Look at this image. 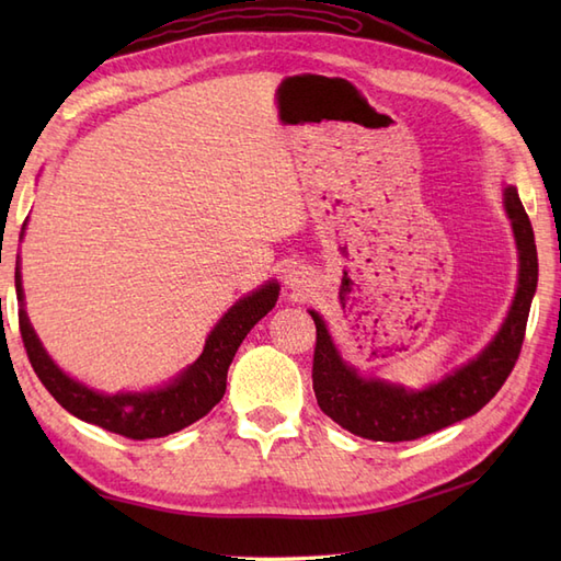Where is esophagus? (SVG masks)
<instances>
[{"mask_svg": "<svg viewBox=\"0 0 561 561\" xmlns=\"http://www.w3.org/2000/svg\"><path fill=\"white\" fill-rule=\"evenodd\" d=\"M313 287V279H311V272H306L304 267H294L287 274V289H291V294L296 296H304L311 291Z\"/></svg>", "mask_w": 561, "mask_h": 561, "instance_id": "obj_1", "label": "esophagus"}]
</instances>
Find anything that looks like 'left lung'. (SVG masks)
<instances>
[{"label":"left lung","instance_id":"left-lung-1","mask_svg":"<svg viewBox=\"0 0 561 561\" xmlns=\"http://www.w3.org/2000/svg\"><path fill=\"white\" fill-rule=\"evenodd\" d=\"M504 209L518 250V284L514 301L496 335L468 364L453 368L436 383L410 390L383 378L362 376L342 359L323 316L308 311L316 323L313 390L332 422L354 436L371 440H412L478 414L504 386L516 366L535 289H538V250L518 190L504 187Z\"/></svg>","mask_w":561,"mask_h":561}]
</instances>
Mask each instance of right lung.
Wrapping results in <instances>:
<instances>
[{
	"mask_svg": "<svg viewBox=\"0 0 561 561\" xmlns=\"http://www.w3.org/2000/svg\"><path fill=\"white\" fill-rule=\"evenodd\" d=\"M23 231H26V221H23L21 238ZM16 296L21 304L19 328L23 347H26L33 371L38 374L41 383L50 390V396L62 404L69 414L79 416L81 422L96 424L105 428V432L121 434L127 438L145 440L181 432V428L202 420V416L224 398L226 374H229L233 356L248 332L255 328L257 320L265 318L274 308V304H277L279 284L277 279L265 282L260 289L250 291L243 299H238L207 335L205 350L197 356V362L183 368V371L171 378L169 383L141 392H115V396L79 383L77 378L65 374L62 368L53 362V356L45 352L43 342L35 335V330L31 325L26 308H23V284L19 262Z\"/></svg>",
	"mask_w": 561,
	"mask_h": 561,
	"instance_id": "add662e5",
	"label": "right lung"
}]
</instances>
